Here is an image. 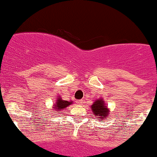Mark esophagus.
<instances>
[{"label":"esophagus","mask_w":157,"mask_h":157,"mask_svg":"<svg viewBox=\"0 0 157 157\" xmlns=\"http://www.w3.org/2000/svg\"><path fill=\"white\" fill-rule=\"evenodd\" d=\"M77 103L78 105H82V103H83V100H77Z\"/></svg>","instance_id":"esophagus-1"}]
</instances>
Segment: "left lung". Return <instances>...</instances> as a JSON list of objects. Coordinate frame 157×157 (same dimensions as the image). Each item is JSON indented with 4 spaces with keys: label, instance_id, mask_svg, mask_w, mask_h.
Instances as JSON below:
<instances>
[{
    "label": "left lung",
    "instance_id": "left-lung-1",
    "mask_svg": "<svg viewBox=\"0 0 157 157\" xmlns=\"http://www.w3.org/2000/svg\"><path fill=\"white\" fill-rule=\"evenodd\" d=\"M91 109L94 117H98L101 120H105L108 118L110 112L109 109L107 107V105L102 98L96 99L91 105Z\"/></svg>",
    "mask_w": 157,
    "mask_h": 157
}]
</instances>
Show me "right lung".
Returning a JSON list of instances; mask_svg holds the SVG:
<instances>
[{"mask_svg": "<svg viewBox=\"0 0 157 157\" xmlns=\"http://www.w3.org/2000/svg\"><path fill=\"white\" fill-rule=\"evenodd\" d=\"M72 104H73V101H71V100L66 101V100H63L61 98V96H58L56 103L53 105V106H52L53 108L52 109H53L54 111H56V113H61L60 111L63 110L70 105H72Z\"/></svg>", "mask_w": 157, "mask_h": 157, "instance_id": "add662e5", "label": "right lung"}]
</instances>
